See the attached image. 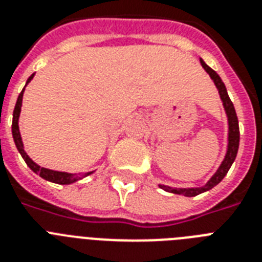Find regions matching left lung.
<instances>
[{"label": "left lung", "instance_id": "left-lung-1", "mask_svg": "<svg viewBox=\"0 0 262 262\" xmlns=\"http://www.w3.org/2000/svg\"><path fill=\"white\" fill-rule=\"evenodd\" d=\"M200 62L203 65V68L205 69L209 77L212 79L213 84L216 85L217 91H219L220 99H222V103H223L224 111H226V115H227V148H226V154H224V158L222 160V163L217 167V170L215 171V174L212 175L209 181H208L205 185L199 187H172L167 186V185H160V189L168 191V193H174V194L185 195V197H193V195L201 194L204 191L211 190L212 187H215L217 183L222 182V179L226 177V174L228 172L230 167L234 163V160L236 158V154H238V148H239V123H238V117H236L235 108H234V104H232L231 99L227 94V88L224 85V83L220 79V76L216 73L213 69L208 67L207 63L204 62L203 59L200 58Z\"/></svg>", "mask_w": 262, "mask_h": 262}]
</instances>
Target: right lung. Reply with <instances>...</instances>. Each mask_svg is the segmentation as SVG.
I'll return each mask as SVG.
<instances>
[{
    "mask_svg": "<svg viewBox=\"0 0 262 262\" xmlns=\"http://www.w3.org/2000/svg\"><path fill=\"white\" fill-rule=\"evenodd\" d=\"M35 76L31 75L30 79L27 80V84L30 83L32 77ZM26 84V87H27ZM26 87L23 88V91L20 92L17 98V102H16V106H14L13 110V121H12V136H13L14 144H16V148L17 151L20 152V155L23 156V159L26 160L27 166L35 172L38 174L39 177H42L43 179H46L49 182L58 183V185H71V183H75L80 179H83L84 177H88L92 172L95 171H88V172H79V174H73V172H65V171H55V170H50V168L40 167L38 163H35L34 160L31 159L30 156L27 155V152L24 151V144H23L21 135H20V129H18V118H20V113H21V104H23V94H24V90Z\"/></svg>",
    "mask_w": 262,
    "mask_h": 262,
    "instance_id": "obj_1",
    "label": "right lung"
}]
</instances>
